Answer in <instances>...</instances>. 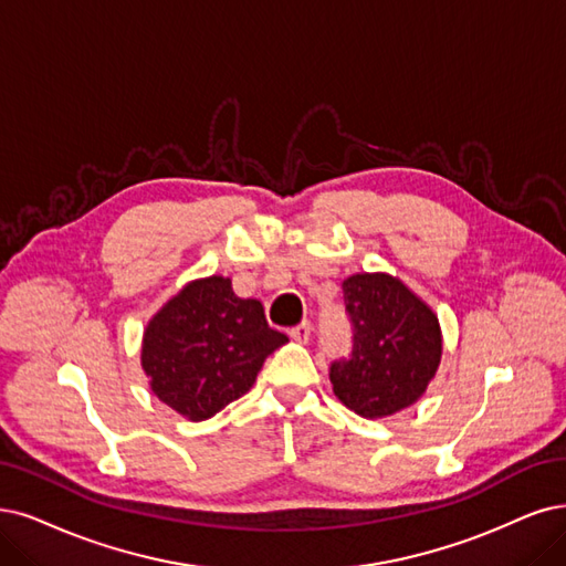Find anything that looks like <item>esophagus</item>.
Instances as JSON below:
<instances>
[{"label":"esophagus","mask_w":566,"mask_h":566,"mask_svg":"<svg viewBox=\"0 0 566 566\" xmlns=\"http://www.w3.org/2000/svg\"><path fill=\"white\" fill-rule=\"evenodd\" d=\"M289 338L296 340V343H307L310 340V324L303 322V324H298L294 328H289Z\"/></svg>","instance_id":"esophagus-1"}]
</instances>
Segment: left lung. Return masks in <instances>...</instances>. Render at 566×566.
I'll use <instances>...</instances> for the list:
<instances>
[{"label":"left lung","mask_w":566,"mask_h":566,"mask_svg":"<svg viewBox=\"0 0 566 566\" xmlns=\"http://www.w3.org/2000/svg\"><path fill=\"white\" fill-rule=\"evenodd\" d=\"M354 324L352 357L331 366L333 394L366 420L417 403L443 357L436 312L389 272H357L343 282Z\"/></svg>","instance_id":"obj_1"}]
</instances>
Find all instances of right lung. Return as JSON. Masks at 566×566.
<instances>
[{
  "mask_svg": "<svg viewBox=\"0 0 566 566\" xmlns=\"http://www.w3.org/2000/svg\"><path fill=\"white\" fill-rule=\"evenodd\" d=\"M284 343L261 301L240 298L230 277L209 275L184 284L146 324L142 370L165 406L202 422L244 396Z\"/></svg>",
  "mask_w": 566,
  "mask_h": 566,
  "instance_id": "add662e5",
  "label": "right lung"
}]
</instances>
